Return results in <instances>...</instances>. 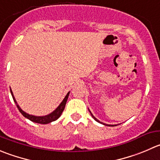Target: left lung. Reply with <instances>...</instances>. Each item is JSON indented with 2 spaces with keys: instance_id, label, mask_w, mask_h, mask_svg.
<instances>
[{
  "instance_id": "8db88e82",
  "label": "left lung",
  "mask_w": 160,
  "mask_h": 160,
  "mask_svg": "<svg viewBox=\"0 0 160 160\" xmlns=\"http://www.w3.org/2000/svg\"><path fill=\"white\" fill-rule=\"evenodd\" d=\"M88 110H89L90 113H91V116H92V118H93V119H94V120H95V121H97L98 123H102V124H103V125H105V126H108V127H115V126H116V125H110V124H105V123H102V122L99 121V120H98V119H97V118H96V117H94V115L92 114V113H91V112L90 111V109H89V108H88Z\"/></svg>"
}]
</instances>
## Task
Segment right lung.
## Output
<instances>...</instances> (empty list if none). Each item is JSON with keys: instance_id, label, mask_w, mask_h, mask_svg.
I'll list each match as a JSON object with an SVG mask.
<instances>
[{"instance_id": "1", "label": "right lung", "mask_w": 160, "mask_h": 160, "mask_svg": "<svg viewBox=\"0 0 160 160\" xmlns=\"http://www.w3.org/2000/svg\"><path fill=\"white\" fill-rule=\"evenodd\" d=\"M10 91H11V94H12V98H13L14 102H15L17 108H18V109L19 110L20 112L22 113V115L24 117L27 118L28 119L31 120L32 122H34V123H41V124H47V123H52V122L55 121L56 119H58V118L61 116L63 110H64L65 108V106H66L68 97H69V92H68L67 94L66 95V97H65L64 99L62 100V102L59 104V105H58V106L57 107L53 112H52L49 113V114L45 115V116H34V115L29 114V113L23 111V110L20 108L19 105H18V103H17L16 100H15V97H14V94H13V92H12V89H10Z\"/></svg>"}]
</instances>
